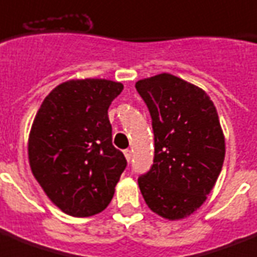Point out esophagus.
<instances>
[{"instance_id": "obj_1", "label": "esophagus", "mask_w": 257, "mask_h": 257, "mask_svg": "<svg viewBox=\"0 0 257 257\" xmlns=\"http://www.w3.org/2000/svg\"><path fill=\"white\" fill-rule=\"evenodd\" d=\"M124 156H126V159H127V162H130L131 160V156H133V155H131V151L130 150H124Z\"/></svg>"}]
</instances>
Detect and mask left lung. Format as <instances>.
Listing matches in <instances>:
<instances>
[{
    "mask_svg": "<svg viewBox=\"0 0 257 257\" xmlns=\"http://www.w3.org/2000/svg\"><path fill=\"white\" fill-rule=\"evenodd\" d=\"M152 119L155 155L138 184L148 207L167 219L190 215L205 202L224 160V137L213 101L169 73L137 82Z\"/></svg>",
    "mask_w": 257,
    "mask_h": 257,
    "instance_id": "obj_1",
    "label": "left lung"
}]
</instances>
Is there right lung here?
<instances>
[{
    "mask_svg": "<svg viewBox=\"0 0 257 257\" xmlns=\"http://www.w3.org/2000/svg\"><path fill=\"white\" fill-rule=\"evenodd\" d=\"M120 82L85 78L63 82L44 98L29 138L30 167L46 194L72 217L107 207L127 167L111 143L107 110Z\"/></svg>",
    "mask_w": 257,
    "mask_h": 257,
    "instance_id": "add662e5",
    "label": "right lung"
}]
</instances>
